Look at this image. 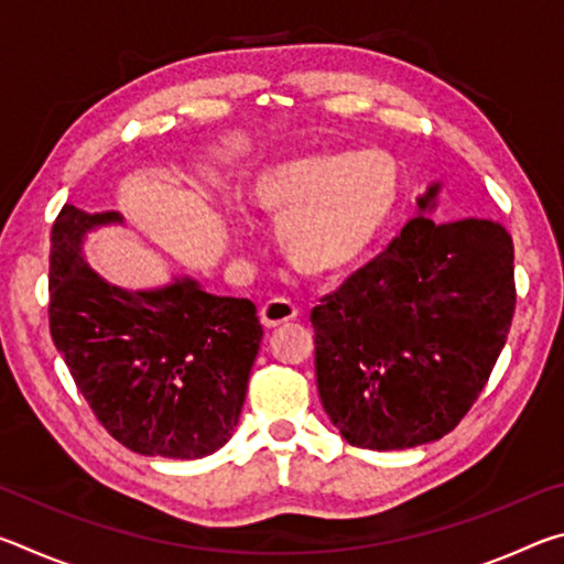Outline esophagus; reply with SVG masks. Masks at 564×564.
Instances as JSON below:
<instances>
[{
	"label": "esophagus",
	"mask_w": 564,
	"mask_h": 564,
	"mask_svg": "<svg viewBox=\"0 0 564 564\" xmlns=\"http://www.w3.org/2000/svg\"><path fill=\"white\" fill-rule=\"evenodd\" d=\"M295 316H299V308H295V303L289 299H271L261 308V323L265 328L281 326V323H289Z\"/></svg>",
	"instance_id": "obj_1"
}]
</instances>
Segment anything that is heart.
I'll use <instances>...</instances> for the list:
<instances>
[{
	"label": "heart",
	"mask_w": 564,
	"mask_h": 564,
	"mask_svg": "<svg viewBox=\"0 0 564 564\" xmlns=\"http://www.w3.org/2000/svg\"><path fill=\"white\" fill-rule=\"evenodd\" d=\"M403 171L383 149L311 154L265 166L246 204L275 224V251L305 279H333L370 251L393 218Z\"/></svg>",
	"instance_id": "obj_1"
}]
</instances>
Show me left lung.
Returning <instances> with one entry per match:
<instances>
[{
  "instance_id": "1",
  "label": "left lung",
  "mask_w": 564,
  "mask_h": 564,
  "mask_svg": "<svg viewBox=\"0 0 564 564\" xmlns=\"http://www.w3.org/2000/svg\"><path fill=\"white\" fill-rule=\"evenodd\" d=\"M441 184L383 253L311 311L318 395L350 445L441 441L488 383L514 313V248L488 218L435 224Z\"/></svg>"
}]
</instances>
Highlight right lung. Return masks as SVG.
Listing matches in <instances>:
<instances>
[{"mask_svg": "<svg viewBox=\"0 0 564 564\" xmlns=\"http://www.w3.org/2000/svg\"><path fill=\"white\" fill-rule=\"evenodd\" d=\"M119 212L56 216L50 330L79 393L111 437L139 455L196 460L234 435L263 328L248 299L174 279L129 291L84 261V238Z\"/></svg>", "mask_w": 564, "mask_h": 564, "instance_id": "obj_1", "label": "right lung"}]
</instances>
